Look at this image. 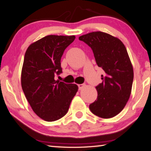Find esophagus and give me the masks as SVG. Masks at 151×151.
<instances>
[{
	"label": "esophagus",
	"instance_id": "obj_1",
	"mask_svg": "<svg viewBox=\"0 0 151 151\" xmlns=\"http://www.w3.org/2000/svg\"><path fill=\"white\" fill-rule=\"evenodd\" d=\"M85 86V84H79V85H78V89H79V90H81V89L83 88Z\"/></svg>",
	"mask_w": 151,
	"mask_h": 151
}]
</instances>
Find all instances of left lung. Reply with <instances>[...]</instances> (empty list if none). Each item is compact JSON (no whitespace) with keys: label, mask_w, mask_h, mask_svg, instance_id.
<instances>
[{"label":"left lung","mask_w":151,"mask_h":151,"mask_svg":"<svg viewBox=\"0 0 151 151\" xmlns=\"http://www.w3.org/2000/svg\"><path fill=\"white\" fill-rule=\"evenodd\" d=\"M78 39L91 48L97 65L104 72L103 82L96 86V100L89 109L101 118H112L124 109L131 93L134 73L127 48L119 39L101 31Z\"/></svg>","instance_id":"8db88e82"}]
</instances>
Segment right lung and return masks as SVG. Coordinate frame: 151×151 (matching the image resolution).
<instances>
[{
    "label": "right lung",
    "instance_id": "1",
    "mask_svg": "<svg viewBox=\"0 0 151 151\" xmlns=\"http://www.w3.org/2000/svg\"><path fill=\"white\" fill-rule=\"evenodd\" d=\"M75 36L48 35L28 47L21 73L24 95L36 114L46 121L60 119L67 113L78 91L75 84L55 81L63 73L60 59Z\"/></svg>",
    "mask_w": 151,
    "mask_h": 151
}]
</instances>
